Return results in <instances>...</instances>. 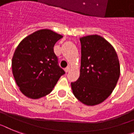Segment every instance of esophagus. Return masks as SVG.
<instances>
[{
	"mask_svg": "<svg viewBox=\"0 0 134 134\" xmlns=\"http://www.w3.org/2000/svg\"><path fill=\"white\" fill-rule=\"evenodd\" d=\"M70 69H71L70 67H66V68H65V72H66V73H67V72H69V71H70Z\"/></svg>",
	"mask_w": 134,
	"mask_h": 134,
	"instance_id": "34e87169",
	"label": "esophagus"
}]
</instances>
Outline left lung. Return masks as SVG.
Wrapping results in <instances>:
<instances>
[{"instance_id": "obj_1", "label": "left lung", "mask_w": 134, "mask_h": 134, "mask_svg": "<svg viewBox=\"0 0 134 134\" xmlns=\"http://www.w3.org/2000/svg\"><path fill=\"white\" fill-rule=\"evenodd\" d=\"M80 77L71 83L74 96L84 105H98L111 95L120 76V64L114 47L98 35L80 38Z\"/></svg>"}]
</instances>
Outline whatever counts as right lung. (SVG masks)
Instances as JSON below:
<instances>
[{"label": "right lung", "mask_w": 134, "mask_h": 134, "mask_svg": "<svg viewBox=\"0 0 134 134\" xmlns=\"http://www.w3.org/2000/svg\"><path fill=\"white\" fill-rule=\"evenodd\" d=\"M63 36L41 29L26 37L12 58V72L20 91L37 99L52 92L65 71L58 65L54 46Z\"/></svg>", "instance_id": "add662e5"}]
</instances>
